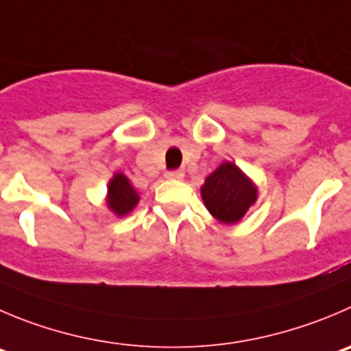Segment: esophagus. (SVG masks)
Returning <instances> with one entry per match:
<instances>
[{"label":"esophagus","mask_w":351,"mask_h":351,"mask_svg":"<svg viewBox=\"0 0 351 351\" xmlns=\"http://www.w3.org/2000/svg\"><path fill=\"white\" fill-rule=\"evenodd\" d=\"M165 178L170 179V181H181V179H184V172L182 170H169L165 173Z\"/></svg>","instance_id":"obj_1"}]
</instances>
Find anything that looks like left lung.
Here are the masks:
<instances>
[{
	"label": "left lung",
	"mask_w": 351,
	"mask_h": 351,
	"mask_svg": "<svg viewBox=\"0 0 351 351\" xmlns=\"http://www.w3.org/2000/svg\"><path fill=\"white\" fill-rule=\"evenodd\" d=\"M202 198L219 222L236 223L256 202V186L238 165L223 162L205 179Z\"/></svg>",
	"instance_id": "left-lung-1"
}]
</instances>
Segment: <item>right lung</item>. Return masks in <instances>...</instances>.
<instances>
[{"instance_id": "add662e5", "label": "right lung", "mask_w": 351, "mask_h": 351, "mask_svg": "<svg viewBox=\"0 0 351 351\" xmlns=\"http://www.w3.org/2000/svg\"><path fill=\"white\" fill-rule=\"evenodd\" d=\"M138 202L139 195L132 188L131 181L123 173L117 172L108 182V196H106V205H108V208L115 215L123 217L134 210Z\"/></svg>"}]
</instances>
